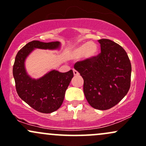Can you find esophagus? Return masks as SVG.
<instances>
[{
	"label": "esophagus",
	"instance_id": "34e87169",
	"mask_svg": "<svg viewBox=\"0 0 146 146\" xmlns=\"http://www.w3.org/2000/svg\"><path fill=\"white\" fill-rule=\"evenodd\" d=\"M73 73H74V75H75V76H77V75L79 74V73L75 70H73Z\"/></svg>",
	"mask_w": 146,
	"mask_h": 146
}]
</instances>
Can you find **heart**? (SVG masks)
Segmentation results:
<instances>
[{
  "label": "heart",
  "instance_id": "obj_1",
  "mask_svg": "<svg viewBox=\"0 0 146 146\" xmlns=\"http://www.w3.org/2000/svg\"><path fill=\"white\" fill-rule=\"evenodd\" d=\"M98 53V45L92 42H87L74 48L72 51V56L74 58L84 56L86 59H90L96 56Z\"/></svg>",
  "mask_w": 146,
  "mask_h": 146
}]
</instances>
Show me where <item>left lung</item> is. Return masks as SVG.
<instances>
[{
    "label": "left lung",
    "mask_w": 146,
    "mask_h": 146,
    "mask_svg": "<svg viewBox=\"0 0 146 146\" xmlns=\"http://www.w3.org/2000/svg\"><path fill=\"white\" fill-rule=\"evenodd\" d=\"M101 53L78 61L74 69L84 79V92L92 107L107 110L120 102L130 88L131 66L126 51L109 39L99 40Z\"/></svg>",
    "instance_id": "obj_1"
}]
</instances>
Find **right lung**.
<instances>
[{
  "label": "right lung",
  "instance_id": "add662e5",
  "mask_svg": "<svg viewBox=\"0 0 146 146\" xmlns=\"http://www.w3.org/2000/svg\"><path fill=\"white\" fill-rule=\"evenodd\" d=\"M59 46V42H30L18 51L13 65L18 95L33 109L43 113H50L60 107L65 91L74 76L73 71L61 73L52 70L40 79H33L26 73L24 61L34 48L56 49Z\"/></svg>",
  "mask_w": 146,
  "mask_h": 146
}]
</instances>
